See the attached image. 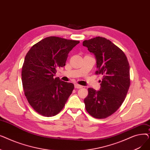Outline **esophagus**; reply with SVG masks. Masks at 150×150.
Returning <instances> with one entry per match:
<instances>
[{
    "instance_id": "esophagus-1",
    "label": "esophagus",
    "mask_w": 150,
    "mask_h": 150,
    "mask_svg": "<svg viewBox=\"0 0 150 150\" xmlns=\"http://www.w3.org/2000/svg\"><path fill=\"white\" fill-rule=\"evenodd\" d=\"M75 88L76 89H81L83 88V86L80 85V84H75Z\"/></svg>"
}]
</instances>
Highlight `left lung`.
Wrapping results in <instances>:
<instances>
[{
    "label": "left lung",
    "mask_w": 150,
    "mask_h": 150,
    "mask_svg": "<svg viewBox=\"0 0 150 150\" xmlns=\"http://www.w3.org/2000/svg\"><path fill=\"white\" fill-rule=\"evenodd\" d=\"M95 55L96 74L103 75L100 89H88L84 98L87 112L97 119L114 114L124 101L130 86L129 65L124 52L108 39L96 37L83 42Z\"/></svg>",
    "instance_id": "1"
}]
</instances>
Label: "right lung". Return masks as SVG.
I'll use <instances>...</instances> for the list:
<instances>
[{
  "label": "right lung",
  "instance_id": "obj_1",
  "mask_svg": "<svg viewBox=\"0 0 150 150\" xmlns=\"http://www.w3.org/2000/svg\"><path fill=\"white\" fill-rule=\"evenodd\" d=\"M79 42L50 36L33 45L27 53L22 68V86L29 104L38 114L52 117L64 108L74 85L54 76Z\"/></svg>",
  "mask_w": 150,
  "mask_h": 150
}]
</instances>
